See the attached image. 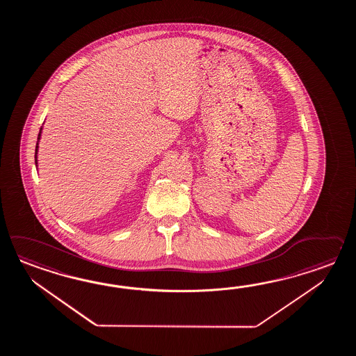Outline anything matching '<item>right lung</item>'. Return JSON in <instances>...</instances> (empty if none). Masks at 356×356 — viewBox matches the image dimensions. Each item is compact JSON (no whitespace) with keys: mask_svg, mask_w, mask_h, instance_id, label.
<instances>
[{"mask_svg":"<svg viewBox=\"0 0 356 356\" xmlns=\"http://www.w3.org/2000/svg\"><path fill=\"white\" fill-rule=\"evenodd\" d=\"M40 138V134L38 135V140ZM37 152H38V144L35 146V163H37Z\"/></svg>","mask_w":356,"mask_h":356,"instance_id":"add662e5","label":"right lung"}]
</instances>
